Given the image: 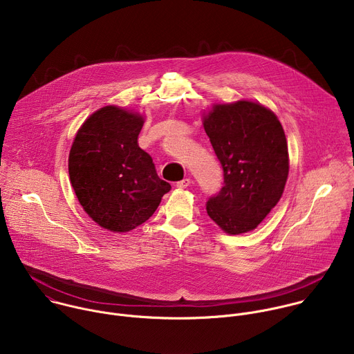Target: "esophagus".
<instances>
[{
    "label": "esophagus",
    "instance_id": "esophagus-1",
    "mask_svg": "<svg viewBox=\"0 0 354 354\" xmlns=\"http://www.w3.org/2000/svg\"><path fill=\"white\" fill-rule=\"evenodd\" d=\"M189 185H190V179H189V178H185V179L176 182V186H178L179 189H186Z\"/></svg>",
    "mask_w": 354,
    "mask_h": 354
}]
</instances>
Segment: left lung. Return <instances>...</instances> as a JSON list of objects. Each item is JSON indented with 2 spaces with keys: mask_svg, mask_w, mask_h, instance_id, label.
<instances>
[{
  "mask_svg": "<svg viewBox=\"0 0 354 354\" xmlns=\"http://www.w3.org/2000/svg\"><path fill=\"white\" fill-rule=\"evenodd\" d=\"M203 124L224 172L207 214L227 234L255 230L277 205L288 176L281 123L270 109L238 100L214 105Z\"/></svg>",
  "mask_w": 354,
  "mask_h": 354,
  "instance_id": "1",
  "label": "left lung"
}]
</instances>
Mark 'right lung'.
Listing matches in <instances>:
<instances>
[{"mask_svg":"<svg viewBox=\"0 0 354 354\" xmlns=\"http://www.w3.org/2000/svg\"><path fill=\"white\" fill-rule=\"evenodd\" d=\"M142 116L118 106L92 113L78 130L68 157L73 189L100 227L127 232L154 214L171 190L153 158L138 147Z\"/></svg>","mask_w":354,"mask_h":354,"instance_id":"obj_1","label":"right lung"}]
</instances>
